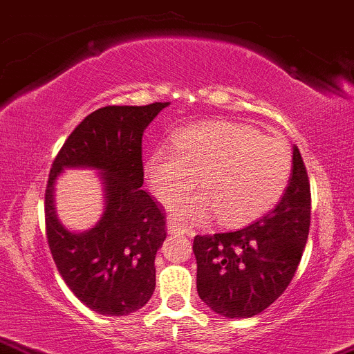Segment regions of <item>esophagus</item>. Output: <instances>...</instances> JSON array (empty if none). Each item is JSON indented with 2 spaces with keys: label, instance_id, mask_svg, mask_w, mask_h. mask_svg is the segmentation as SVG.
Wrapping results in <instances>:
<instances>
[{
  "label": "esophagus",
  "instance_id": "esophagus-1",
  "mask_svg": "<svg viewBox=\"0 0 354 354\" xmlns=\"http://www.w3.org/2000/svg\"><path fill=\"white\" fill-rule=\"evenodd\" d=\"M167 229H168L169 234H185V232H183V229H180V227H178L173 221H168L167 222Z\"/></svg>",
  "mask_w": 354,
  "mask_h": 354
}]
</instances>
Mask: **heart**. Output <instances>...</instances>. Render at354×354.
Returning <instances> with one entry per match:
<instances>
[{"label": "heart", "instance_id": "1", "mask_svg": "<svg viewBox=\"0 0 354 354\" xmlns=\"http://www.w3.org/2000/svg\"><path fill=\"white\" fill-rule=\"evenodd\" d=\"M292 156L277 138L229 120H207L174 133L171 150L155 149L144 162L151 192L171 204L191 191L196 176L203 191L173 205L181 223L216 212L217 221L240 225L270 210L288 187Z\"/></svg>", "mask_w": 354, "mask_h": 354}]
</instances>
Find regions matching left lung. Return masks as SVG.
Instances as JSON below:
<instances>
[{
    "instance_id": "obj_1",
    "label": "left lung",
    "mask_w": 354,
    "mask_h": 354,
    "mask_svg": "<svg viewBox=\"0 0 354 354\" xmlns=\"http://www.w3.org/2000/svg\"><path fill=\"white\" fill-rule=\"evenodd\" d=\"M310 185L301 151L292 145V171L274 209L243 229L198 235V294L227 319L258 315L284 292L306 248Z\"/></svg>"
}]
</instances>
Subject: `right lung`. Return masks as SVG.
Listing matches in <instances>:
<instances>
[{
	"instance_id": "obj_1",
	"label": "right lung",
	"mask_w": 354,
	"mask_h": 354,
	"mask_svg": "<svg viewBox=\"0 0 354 354\" xmlns=\"http://www.w3.org/2000/svg\"><path fill=\"white\" fill-rule=\"evenodd\" d=\"M169 102L106 106L83 119L58 151L46 191V227L57 270L71 292L101 315L138 310L155 290V257L167 239L165 216L144 185L142 136ZM66 167L95 169L103 214L91 230L70 231L55 209V185Z\"/></svg>"
}]
</instances>
